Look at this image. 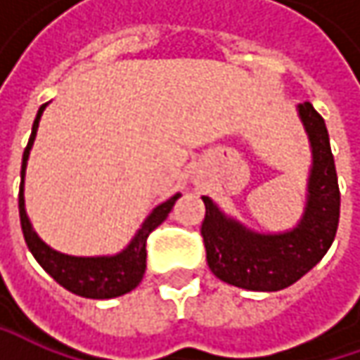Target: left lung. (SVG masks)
<instances>
[{
  "label": "left lung",
  "instance_id": "8db88e82",
  "mask_svg": "<svg viewBox=\"0 0 360 360\" xmlns=\"http://www.w3.org/2000/svg\"><path fill=\"white\" fill-rule=\"evenodd\" d=\"M309 134L312 168L304 214L297 226L278 234H258L229 218L208 196L202 238L206 262L220 281L258 292H274L295 284L321 262L339 229L340 192L325 120L311 102L298 104Z\"/></svg>",
  "mask_w": 360,
  "mask_h": 360
}]
</instances>
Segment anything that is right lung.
Listing matches in <instances>:
<instances>
[{
  "mask_svg": "<svg viewBox=\"0 0 360 360\" xmlns=\"http://www.w3.org/2000/svg\"><path fill=\"white\" fill-rule=\"evenodd\" d=\"M44 104L37 110V116L32 126V136L30 142L23 150V160H21V184H20V220L23 238L27 248L32 250L34 258L39 262V266L48 272L49 276L58 284H62L65 290L74 292L77 297L86 298H114L122 297L126 292L134 290L146 272V240L150 232L158 229L160 224L170 214L172 206L180 198V194H174L170 200L162 202L152 210L138 230V234L131 238V242L114 256H68L62 252H56L49 248L46 242L41 240L32 229L30 218L25 214V200H23V176H25V166L30 158V150L34 146L39 118L46 110Z\"/></svg>",
  "mask_w": 360,
  "mask_h": 360,
  "instance_id": "right-lung-1",
  "label": "right lung"
}]
</instances>
